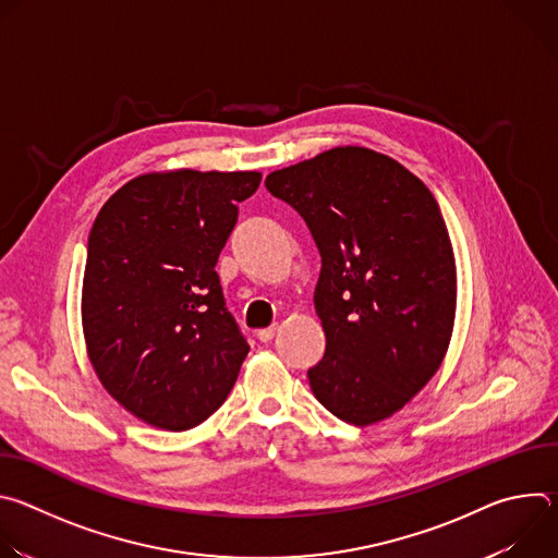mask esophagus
<instances>
[{
  "label": "esophagus",
  "mask_w": 558,
  "mask_h": 558,
  "mask_svg": "<svg viewBox=\"0 0 558 558\" xmlns=\"http://www.w3.org/2000/svg\"><path fill=\"white\" fill-rule=\"evenodd\" d=\"M276 331H278L276 325H274V327H267V329H260V331H258V340H260V342H271L274 336H276Z\"/></svg>",
  "instance_id": "obj_1"
}]
</instances>
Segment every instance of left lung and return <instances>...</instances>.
<instances>
[{"instance_id":"obj_1","label":"left lung","mask_w":558,"mask_h":558,"mask_svg":"<svg viewBox=\"0 0 558 558\" xmlns=\"http://www.w3.org/2000/svg\"><path fill=\"white\" fill-rule=\"evenodd\" d=\"M267 190L306 222L327 351L308 384L327 411L371 426L439 371L454 327L457 265L430 190L395 158L340 145L276 170Z\"/></svg>"}]
</instances>
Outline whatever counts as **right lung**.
Wrapping results in <instances>:
<instances>
[{"label": "right lung", "mask_w": 558, "mask_h": 558, "mask_svg": "<svg viewBox=\"0 0 558 558\" xmlns=\"http://www.w3.org/2000/svg\"><path fill=\"white\" fill-rule=\"evenodd\" d=\"M260 172H149L119 187L88 238L82 325L114 400L161 430H190L227 400L250 353L216 263Z\"/></svg>", "instance_id": "right-lung-1"}]
</instances>
